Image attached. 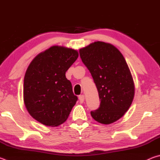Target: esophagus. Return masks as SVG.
<instances>
[{
  "mask_svg": "<svg viewBox=\"0 0 160 160\" xmlns=\"http://www.w3.org/2000/svg\"><path fill=\"white\" fill-rule=\"evenodd\" d=\"M79 101L80 103H82L85 101V96L83 94H81V95L79 96Z\"/></svg>",
  "mask_w": 160,
  "mask_h": 160,
  "instance_id": "34e87169",
  "label": "esophagus"
}]
</instances>
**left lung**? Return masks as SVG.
<instances>
[{
	"label": "left lung",
	"instance_id": "8db88e82",
	"mask_svg": "<svg viewBox=\"0 0 160 160\" xmlns=\"http://www.w3.org/2000/svg\"><path fill=\"white\" fill-rule=\"evenodd\" d=\"M82 63L96 85L100 102L91 111L97 122L110 124L122 117L134 97V83L129 68L121 53L113 45L96 42L80 49Z\"/></svg>",
	"mask_w": 160,
	"mask_h": 160
}]
</instances>
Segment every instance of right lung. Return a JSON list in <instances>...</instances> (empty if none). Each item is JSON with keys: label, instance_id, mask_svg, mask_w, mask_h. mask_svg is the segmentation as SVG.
<instances>
[{"label": "right lung", "instance_id": "add662e5", "mask_svg": "<svg viewBox=\"0 0 160 160\" xmlns=\"http://www.w3.org/2000/svg\"><path fill=\"white\" fill-rule=\"evenodd\" d=\"M78 57L76 50L54 46L39 53L29 64L24 78L27 110L45 126L66 121L78 101L66 72Z\"/></svg>", "mask_w": 160, "mask_h": 160}]
</instances>
